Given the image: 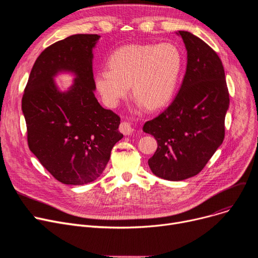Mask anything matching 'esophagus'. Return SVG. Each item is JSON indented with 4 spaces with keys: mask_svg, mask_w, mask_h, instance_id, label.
<instances>
[{
    "mask_svg": "<svg viewBox=\"0 0 258 258\" xmlns=\"http://www.w3.org/2000/svg\"><path fill=\"white\" fill-rule=\"evenodd\" d=\"M119 128H120V132L123 134V135H125V136H130V135L134 132L133 126L131 125V123H130V122H127V121L121 122Z\"/></svg>",
    "mask_w": 258,
    "mask_h": 258,
    "instance_id": "1",
    "label": "esophagus"
}]
</instances>
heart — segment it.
<instances>
[{"label":"heart","instance_id":"obj_1","mask_svg":"<svg viewBox=\"0 0 258 258\" xmlns=\"http://www.w3.org/2000/svg\"><path fill=\"white\" fill-rule=\"evenodd\" d=\"M181 66V54L171 44L128 45L108 56V70L95 73L94 83L107 106L116 107L131 86L139 106L157 110L171 98Z\"/></svg>","mask_w":258,"mask_h":258}]
</instances>
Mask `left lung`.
<instances>
[{"label": "left lung", "instance_id": "1", "mask_svg": "<svg viewBox=\"0 0 258 258\" xmlns=\"http://www.w3.org/2000/svg\"><path fill=\"white\" fill-rule=\"evenodd\" d=\"M178 34L187 50L182 86L166 110L143 126L158 143L148 165L157 177L168 181L191 178L205 167L224 141L230 101L216 52L190 32Z\"/></svg>", "mask_w": 258, "mask_h": 258}]
</instances>
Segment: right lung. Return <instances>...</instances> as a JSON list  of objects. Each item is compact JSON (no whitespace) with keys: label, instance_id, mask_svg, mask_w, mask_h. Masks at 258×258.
Returning a JSON list of instances; mask_svg holds the SVG:
<instances>
[{"label":"right lung","instance_id":"right-lung-1","mask_svg":"<svg viewBox=\"0 0 258 258\" xmlns=\"http://www.w3.org/2000/svg\"><path fill=\"white\" fill-rule=\"evenodd\" d=\"M97 34H75L52 44L35 60L22 98L30 151L54 178L84 185L104 170L123 135L120 117L95 97L92 50ZM72 72L74 86L60 92L52 77Z\"/></svg>","mask_w":258,"mask_h":258}]
</instances>
